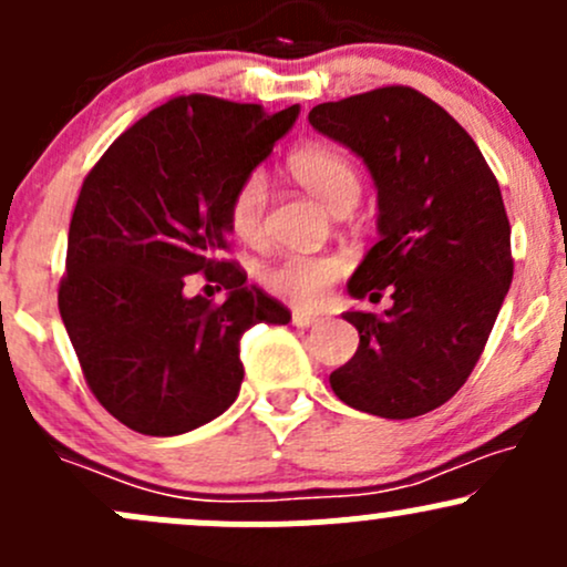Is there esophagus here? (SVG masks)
<instances>
[{
	"label": "esophagus",
	"mask_w": 567,
	"mask_h": 567,
	"mask_svg": "<svg viewBox=\"0 0 567 567\" xmlns=\"http://www.w3.org/2000/svg\"><path fill=\"white\" fill-rule=\"evenodd\" d=\"M318 320H320L318 315L303 312V309H296V312H293V326H299V329H309V326H315Z\"/></svg>",
	"instance_id": "1"
}]
</instances>
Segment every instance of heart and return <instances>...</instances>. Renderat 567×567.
<instances>
[{
	"instance_id": "b5f03b06",
	"label": "heart",
	"mask_w": 567,
	"mask_h": 567,
	"mask_svg": "<svg viewBox=\"0 0 567 567\" xmlns=\"http://www.w3.org/2000/svg\"><path fill=\"white\" fill-rule=\"evenodd\" d=\"M290 174L333 214L350 212L361 198V176L342 152L331 146H303L290 157ZM268 184L260 171H252L236 184L228 200V225L236 238L247 244L266 236ZM348 271L342 255H285L264 271V285L274 296L293 303H315L326 288Z\"/></svg>"
}]
</instances>
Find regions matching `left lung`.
Returning <instances> with one entry per match:
<instances>
[{
	"label": "left lung",
	"instance_id": "8db88e82",
	"mask_svg": "<svg viewBox=\"0 0 567 567\" xmlns=\"http://www.w3.org/2000/svg\"><path fill=\"white\" fill-rule=\"evenodd\" d=\"M309 124L359 154L378 187L380 241L350 296L393 301L385 315L344 312L361 342L331 389L380 419L424 415L470 378L514 279L499 184L467 130L410 86L320 103Z\"/></svg>",
	"mask_w": 567,
	"mask_h": 567
}]
</instances>
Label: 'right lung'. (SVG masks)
Wrapping results in <instances>:
<instances>
[{"instance_id":"obj_1","label":"right lung","mask_w":567,"mask_h":567,"mask_svg":"<svg viewBox=\"0 0 567 567\" xmlns=\"http://www.w3.org/2000/svg\"><path fill=\"white\" fill-rule=\"evenodd\" d=\"M296 116L299 105L266 113L208 94L174 97L124 130L83 178L59 312L89 389L133 432L174 437L223 415L244 380L241 333L290 320L223 252L236 184ZM189 272L229 299L189 300Z\"/></svg>"}]
</instances>
